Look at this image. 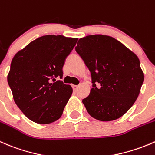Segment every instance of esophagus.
I'll return each mask as SVG.
<instances>
[{"label":"esophagus","instance_id":"1","mask_svg":"<svg viewBox=\"0 0 155 155\" xmlns=\"http://www.w3.org/2000/svg\"><path fill=\"white\" fill-rule=\"evenodd\" d=\"M72 87H73V90H74V91H76V90H77V88H78V87H79V86H77V85H72Z\"/></svg>","mask_w":155,"mask_h":155}]
</instances>
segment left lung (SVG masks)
Instances as JSON below:
<instances>
[{
  "label": "left lung",
  "instance_id": "obj_1",
  "mask_svg": "<svg viewBox=\"0 0 155 155\" xmlns=\"http://www.w3.org/2000/svg\"><path fill=\"white\" fill-rule=\"evenodd\" d=\"M76 51L91 72L93 87L82 100L89 115L103 122L121 117L135 103L144 82L137 55L120 41L104 35L80 38Z\"/></svg>",
  "mask_w": 155,
  "mask_h": 155
}]
</instances>
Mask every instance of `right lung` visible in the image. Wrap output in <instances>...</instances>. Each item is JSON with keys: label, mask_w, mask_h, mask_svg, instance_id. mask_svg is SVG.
I'll use <instances>...</instances> for the list:
<instances>
[{"label": "right lung", "mask_w": 155, "mask_h": 155, "mask_svg": "<svg viewBox=\"0 0 155 155\" xmlns=\"http://www.w3.org/2000/svg\"><path fill=\"white\" fill-rule=\"evenodd\" d=\"M77 41L76 38L48 35L13 57L7 82L15 103L30 120L49 124L62 116L73 88L61 80L51 82V79H62L64 61Z\"/></svg>", "instance_id": "right-lung-1"}]
</instances>
